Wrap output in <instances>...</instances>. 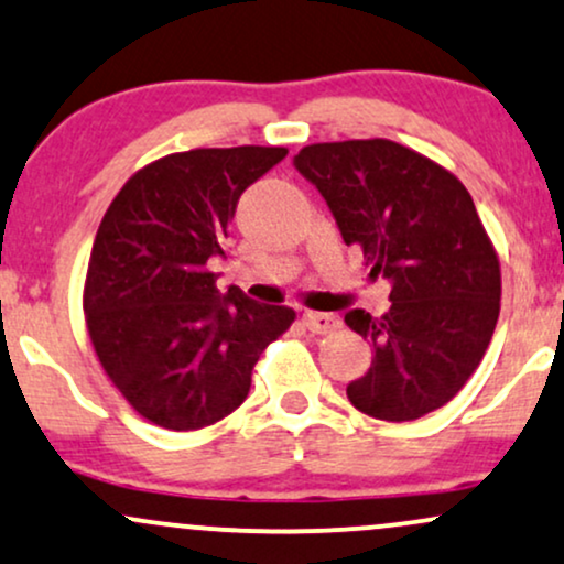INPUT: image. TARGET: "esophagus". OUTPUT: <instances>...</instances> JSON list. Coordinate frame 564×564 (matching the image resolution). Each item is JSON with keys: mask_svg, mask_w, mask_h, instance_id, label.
Listing matches in <instances>:
<instances>
[{"mask_svg": "<svg viewBox=\"0 0 564 564\" xmlns=\"http://www.w3.org/2000/svg\"><path fill=\"white\" fill-rule=\"evenodd\" d=\"M303 322H306V327L314 335L335 333V329L340 327V319H337L335 314H322V311H306V314H303Z\"/></svg>", "mask_w": 564, "mask_h": 564, "instance_id": "34e87169", "label": "esophagus"}]
</instances>
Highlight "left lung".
Returning a JSON list of instances; mask_svg holds the SVG:
<instances>
[{
    "label": "left lung",
    "instance_id": "left-lung-1",
    "mask_svg": "<svg viewBox=\"0 0 564 564\" xmlns=\"http://www.w3.org/2000/svg\"><path fill=\"white\" fill-rule=\"evenodd\" d=\"M293 165L346 245L390 282L386 314H346L375 354L346 388L350 403L388 422L435 412L478 369L499 319V256L473 197L452 171L390 139L308 144Z\"/></svg>",
    "mask_w": 564,
    "mask_h": 564
}]
</instances>
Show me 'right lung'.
Wrapping results in <instances>:
<instances>
[{"label":"right lung","instance_id":"obj_1","mask_svg":"<svg viewBox=\"0 0 564 564\" xmlns=\"http://www.w3.org/2000/svg\"><path fill=\"white\" fill-rule=\"evenodd\" d=\"M284 148H203L165 155L123 184L99 224L84 284L91 346L144 420L200 430L248 399L250 375L295 311L218 293L214 258L237 200Z\"/></svg>","mask_w":564,"mask_h":564}]
</instances>
